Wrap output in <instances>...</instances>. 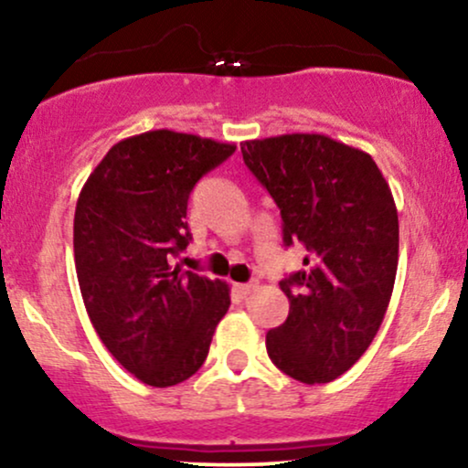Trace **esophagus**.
<instances>
[{"mask_svg":"<svg viewBox=\"0 0 468 468\" xmlns=\"http://www.w3.org/2000/svg\"><path fill=\"white\" fill-rule=\"evenodd\" d=\"M235 292L239 294V297H249L252 290H257V283L250 282V283H235Z\"/></svg>","mask_w":468,"mask_h":468,"instance_id":"1","label":"esophagus"}]
</instances>
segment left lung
<instances>
[{"label": "left lung", "instance_id": "left-lung-1", "mask_svg": "<svg viewBox=\"0 0 468 468\" xmlns=\"http://www.w3.org/2000/svg\"><path fill=\"white\" fill-rule=\"evenodd\" d=\"M244 163L277 202L283 241L308 250L283 279L288 319L266 335L271 361L302 383H330L383 324L399 268V211L374 158L324 133L241 143Z\"/></svg>", "mask_w": 468, "mask_h": 468}]
</instances>
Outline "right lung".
Segmentation results:
<instances>
[{"mask_svg": "<svg viewBox=\"0 0 468 468\" xmlns=\"http://www.w3.org/2000/svg\"><path fill=\"white\" fill-rule=\"evenodd\" d=\"M233 143L154 130L116 143L74 211V264L96 335L127 372L171 388L202 367L227 314L229 283L182 271L186 202Z\"/></svg>", "mask_w": 468, "mask_h": 468, "instance_id": "obj_1", "label": "right lung"}]
</instances>
